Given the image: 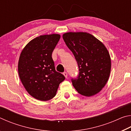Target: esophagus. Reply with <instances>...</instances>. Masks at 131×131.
<instances>
[{
	"label": "esophagus",
	"mask_w": 131,
	"mask_h": 131,
	"mask_svg": "<svg viewBox=\"0 0 131 131\" xmlns=\"http://www.w3.org/2000/svg\"><path fill=\"white\" fill-rule=\"evenodd\" d=\"M63 74L64 75V76H65V77H66V78H67V77H68V73H67V72H64L63 73Z\"/></svg>",
	"instance_id": "1"
}]
</instances>
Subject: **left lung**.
<instances>
[{
	"mask_svg": "<svg viewBox=\"0 0 131 131\" xmlns=\"http://www.w3.org/2000/svg\"><path fill=\"white\" fill-rule=\"evenodd\" d=\"M78 63L79 74L72 79L80 94L91 96L105 87L109 78L111 58L102 42L87 32H68L62 36Z\"/></svg>",
	"mask_w": 131,
	"mask_h": 131,
	"instance_id": "1",
	"label": "left lung"
}]
</instances>
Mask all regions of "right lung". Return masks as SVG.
I'll use <instances>...</instances> for the list:
<instances>
[{
	"mask_svg": "<svg viewBox=\"0 0 131 131\" xmlns=\"http://www.w3.org/2000/svg\"><path fill=\"white\" fill-rule=\"evenodd\" d=\"M59 34L41 35L23 48L18 70L26 91L34 98L47 101L57 94L65 76L55 70L52 53L60 39Z\"/></svg>",
	"mask_w": 131,
	"mask_h": 131,
	"instance_id": "right-lung-1",
	"label": "right lung"
}]
</instances>
